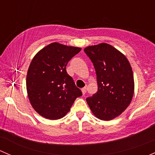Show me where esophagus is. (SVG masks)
Segmentation results:
<instances>
[{
	"label": "esophagus",
	"mask_w": 155,
	"mask_h": 155,
	"mask_svg": "<svg viewBox=\"0 0 155 155\" xmlns=\"http://www.w3.org/2000/svg\"><path fill=\"white\" fill-rule=\"evenodd\" d=\"M81 91H82L83 95H85L86 92H87V87H84V88H83L82 89H81Z\"/></svg>",
	"instance_id": "obj_1"
}]
</instances>
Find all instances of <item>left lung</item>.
I'll return each instance as SVG.
<instances>
[{"instance_id": "obj_1", "label": "left lung", "mask_w": 155, "mask_h": 155, "mask_svg": "<svg viewBox=\"0 0 155 155\" xmlns=\"http://www.w3.org/2000/svg\"><path fill=\"white\" fill-rule=\"evenodd\" d=\"M84 51L93 63L98 91L87 98L98 119L112 120L129 106L134 92L132 68L127 57L112 45L100 43L88 46Z\"/></svg>"}]
</instances>
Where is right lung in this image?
<instances>
[{
	"instance_id": "right-lung-1",
	"label": "right lung",
	"mask_w": 155,
	"mask_h": 155,
	"mask_svg": "<svg viewBox=\"0 0 155 155\" xmlns=\"http://www.w3.org/2000/svg\"><path fill=\"white\" fill-rule=\"evenodd\" d=\"M81 48L53 42L43 48L32 60L26 80L28 98L33 109L45 119L64 117L78 97L82 95L67 63Z\"/></svg>"
}]
</instances>
